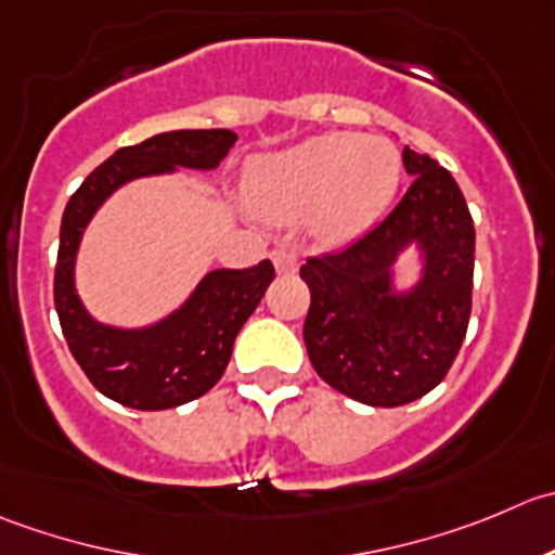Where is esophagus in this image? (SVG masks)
I'll list each match as a JSON object with an SVG mask.
<instances>
[{
  "mask_svg": "<svg viewBox=\"0 0 555 555\" xmlns=\"http://www.w3.org/2000/svg\"><path fill=\"white\" fill-rule=\"evenodd\" d=\"M272 261H275L278 275H294L299 270V254L294 248H278L272 254Z\"/></svg>",
  "mask_w": 555,
  "mask_h": 555,
  "instance_id": "34e87169",
  "label": "esophagus"
}]
</instances>
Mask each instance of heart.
Segmentation results:
<instances>
[{"label": "heart", "instance_id": "obj_1", "mask_svg": "<svg viewBox=\"0 0 555 555\" xmlns=\"http://www.w3.org/2000/svg\"><path fill=\"white\" fill-rule=\"evenodd\" d=\"M399 175L402 162L391 142L337 131L261 158L250 175V196L275 221L318 210L326 237L348 240L386 210Z\"/></svg>", "mask_w": 555, "mask_h": 555}]
</instances>
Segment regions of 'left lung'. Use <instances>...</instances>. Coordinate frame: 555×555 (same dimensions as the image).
Here are the masks:
<instances>
[{"label": "left lung", "instance_id": "left-lung-1", "mask_svg": "<svg viewBox=\"0 0 555 555\" xmlns=\"http://www.w3.org/2000/svg\"><path fill=\"white\" fill-rule=\"evenodd\" d=\"M413 183L364 237L312 256L299 275L310 288L305 345L318 375L372 408H399L440 386L466 337L475 272V227L446 167L404 145ZM410 242L425 248L422 283L390 294V264Z\"/></svg>", "mask_w": 555, "mask_h": 555}]
</instances>
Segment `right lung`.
<instances>
[{"label": "right lung", "mask_w": 555, "mask_h": 555, "mask_svg": "<svg viewBox=\"0 0 555 555\" xmlns=\"http://www.w3.org/2000/svg\"><path fill=\"white\" fill-rule=\"evenodd\" d=\"M229 129L164 131L115 151L69 196L62 216L53 301L69 350L96 391L124 408L169 410L199 399L221 380L234 337L275 280L272 261L248 270H216L167 321L140 332L96 323L75 294V254L96 207L120 183L175 167L212 169L232 151Z\"/></svg>", "instance_id": "obj_1"}]
</instances>
